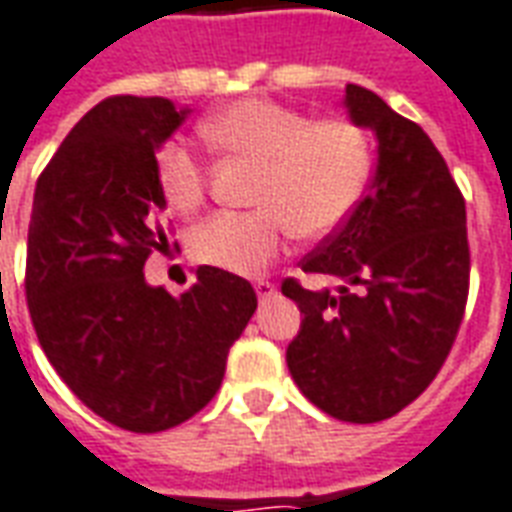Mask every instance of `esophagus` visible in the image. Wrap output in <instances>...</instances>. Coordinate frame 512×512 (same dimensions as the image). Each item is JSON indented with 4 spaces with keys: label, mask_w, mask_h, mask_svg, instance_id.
Segmentation results:
<instances>
[{
    "label": "esophagus",
    "mask_w": 512,
    "mask_h": 512,
    "mask_svg": "<svg viewBox=\"0 0 512 512\" xmlns=\"http://www.w3.org/2000/svg\"><path fill=\"white\" fill-rule=\"evenodd\" d=\"M253 289H256V294H259L261 302L272 300V297L278 294V289H275V283H270V281H256V283H253Z\"/></svg>",
    "instance_id": "obj_1"
}]
</instances>
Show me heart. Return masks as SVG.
Masks as SVG:
<instances>
[{
	"label": "heart",
	"mask_w": 512,
	"mask_h": 512,
	"mask_svg": "<svg viewBox=\"0 0 512 512\" xmlns=\"http://www.w3.org/2000/svg\"><path fill=\"white\" fill-rule=\"evenodd\" d=\"M204 138L226 155L259 163L248 212H218L190 237L201 264L237 275H256L281 256L297 229L302 237L333 231L357 207L371 177V144L346 119L313 122L275 100L245 98L212 111L201 122ZM158 185L177 212L199 210L207 169L182 141L158 152Z\"/></svg>",
	"instance_id": "heart-1"
}]
</instances>
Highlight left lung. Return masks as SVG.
<instances>
[{
	"label": "left lung",
	"mask_w": 512,
	"mask_h": 512,
	"mask_svg": "<svg viewBox=\"0 0 512 512\" xmlns=\"http://www.w3.org/2000/svg\"><path fill=\"white\" fill-rule=\"evenodd\" d=\"M343 106L371 128L379 158L371 188L341 226L302 259L338 289L281 292L300 333L286 365L302 395L343 423L398 414L445 365L469 294L466 204L434 141L371 89L346 84Z\"/></svg>",
	"instance_id": "8db88e82"
}]
</instances>
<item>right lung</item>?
Here are the masks:
<instances>
[{"mask_svg": "<svg viewBox=\"0 0 512 512\" xmlns=\"http://www.w3.org/2000/svg\"><path fill=\"white\" fill-rule=\"evenodd\" d=\"M190 108L117 95L87 111L40 174L26 242V305L62 382L133 434L185 423L218 393L253 286L204 264L179 297L149 286L166 251L155 152Z\"/></svg>", "mask_w": 512, "mask_h": 512, "instance_id": "obj_1", "label": "right lung"}]
</instances>
